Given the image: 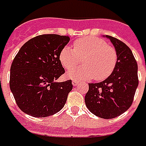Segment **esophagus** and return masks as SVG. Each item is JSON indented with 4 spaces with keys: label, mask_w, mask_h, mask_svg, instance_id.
I'll return each instance as SVG.
<instances>
[{
    "label": "esophagus",
    "mask_w": 146,
    "mask_h": 146,
    "mask_svg": "<svg viewBox=\"0 0 146 146\" xmlns=\"http://www.w3.org/2000/svg\"><path fill=\"white\" fill-rule=\"evenodd\" d=\"M72 83H73V86H77V85L79 84V82H78V81H75V80H73V82H72Z\"/></svg>",
    "instance_id": "34e87169"
}]
</instances>
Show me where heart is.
Segmentation results:
<instances>
[{
    "label": "heart",
    "instance_id": "1",
    "mask_svg": "<svg viewBox=\"0 0 146 146\" xmlns=\"http://www.w3.org/2000/svg\"><path fill=\"white\" fill-rule=\"evenodd\" d=\"M73 45V48L65 46L60 50V64L69 70L80 64L82 59L84 65L70 70L67 73L68 77L75 81L94 78L102 81L113 72L117 62V52L105 40L86 36L76 40Z\"/></svg>",
    "mask_w": 146,
    "mask_h": 146
}]
</instances>
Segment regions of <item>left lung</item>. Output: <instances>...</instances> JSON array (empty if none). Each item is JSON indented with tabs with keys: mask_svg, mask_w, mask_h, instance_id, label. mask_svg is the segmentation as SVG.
I'll return each mask as SVG.
<instances>
[{
	"mask_svg": "<svg viewBox=\"0 0 146 146\" xmlns=\"http://www.w3.org/2000/svg\"><path fill=\"white\" fill-rule=\"evenodd\" d=\"M117 52L113 72L105 81L90 83L85 102L89 110L101 118L118 117L131 106L137 86V64L131 49L121 40L107 36Z\"/></svg>",
	"mask_w": 146,
	"mask_h": 146,
	"instance_id": "obj_1",
	"label": "left lung"
}]
</instances>
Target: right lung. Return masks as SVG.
<instances>
[{
  "mask_svg": "<svg viewBox=\"0 0 146 146\" xmlns=\"http://www.w3.org/2000/svg\"><path fill=\"white\" fill-rule=\"evenodd\" d=\"M69 36L42 34L29 40L10 68L9 86L17 106L34 117L55 114L65 106L73 90L72 80L54 82L65 73L59 60Z\"/></svg>",
  "mask_w": 146,
  "mask_h": 146,
  "instance_id": "obj_1",
  "label": "right lung"
}]
</instances>
